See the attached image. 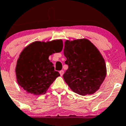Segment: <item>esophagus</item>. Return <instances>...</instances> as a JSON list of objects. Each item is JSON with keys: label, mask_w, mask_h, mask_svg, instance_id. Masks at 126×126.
Masks as SVG:
<instances>
[{"label": "esophagus", "mask_w": 126, "mask_h": 126, "mask_svg": "<svg viewBox=\"0 0 126 126\" xmlns=\"http://www.w3.org/2000/svg\"><path fill=\"white\" fill-rule=\"evenodd\" d=\"M60 74L61 76H63V75L64 74V71H63V70H60Z\"/></svg>", "instance_id": "obj_1"}]
</instances>
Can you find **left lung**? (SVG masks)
<instances>
[{
	"mask_svg": "<svg viewBox=\"0 0 126 126\" xmlns=\"http://www.w3.org/2000/svg\"><path fill=\"white\" fill-rule=\"evenodd\" d=\"M64 55L68 65L63 78L73 92L85 96L100 88L106 75V66L103 56L87 39L64 42Z\"/></svg>",
	"mask_w": 126,
	"mask_h": 126,
	"instance_id": "8db88e82",
	"label": "left lung"
}]
</instances>
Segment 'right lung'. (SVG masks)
Returning a JSON list of instances; mask_svg holds the SVG:
<instances>
[{
  "mask_svg": "<svg viewBox=\"0 0 126 126\" xmlns=\"http://www.w3.org/2000/svg\"><path fill=\"white\" fill-rule=\"evenodd\" d=\"M61 39L47 42L35 41L26 47L16 62V74L17 83L31 94H45L60 74L48 58L62 50Z\"/></svg>",
  "mask_w": 126,
  "mask_h": 126,
  "instance_id": "obj_1",
  "label": "right lung"
}]
</instances>
